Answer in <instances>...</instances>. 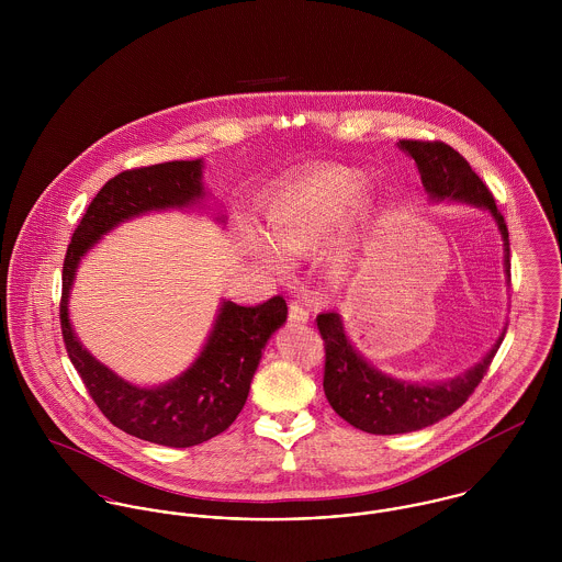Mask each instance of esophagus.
Segmentation results:
<instances>
[{
  "instance_id": "obj_1",
  "label": "esophagus",
  "mask_w": 562,
  "mask_h": 562,
  "mask_svg": "<svg viewBox=\"0 0 562 562\" xmlns=\"http://www.w3.org/2000/svg\"><path fill=\"white\" fill-rule=\"evenodd\" d=\"M290 322L305 324V322H310V312L301 303H290Z\"/></svg>"
}]
</instances>
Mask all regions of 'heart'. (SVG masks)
<instances>
[{
	"label": "heart",
	"mask_w": 562,
	"mask_h": 562,
	"mask_svg": "<svg viewBox=\"0 0 562 562\" xmlns=\"http://www.w3.org/2000/svg\"><path fill=\"white\" fill-rule=\"evenodd\" d=\"M366 177L348 168H321L301 175L283 183L266 201V236L281 255L307 257L326 244L344 216H348V212L366 196ZM366 218L368 210L359 207L341 227L330 255V268L335 274H344L350 257L348 252ZM269 245L255 234H248L244 240L248 255L255 261L272 272H281L283 259L273 252V245Z\"/></svg>",
	"instance_id": "heart-1"
}]
</instances>
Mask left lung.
Returning <instances> with one entry per match:
<instances>
[{"label":"left lung","instance_id":"obj_1","mask_svg":"<svg viewBox=\"0 0 562 562\" xmlns=\"http://www.w3.org/2000/svg\"><path fill=\"white\" fill-rule=\"evenodd\" d=\"M398 147L417 164L422 186L430 201L465 203L493 216L504 241V274L510 283V248L504 216L497 212L493 194L468 160L446 143L401 140ZM316 322L326 350L322 383L326 401L348 424L372 435L422 430L454 413L479 387L506 330H502L491 350L468 372L439 383H413L390 376L372 366L352 346L337 312L321 314Z\"/></svg>","mask_w":562,"mask_h":562}]
</instances>
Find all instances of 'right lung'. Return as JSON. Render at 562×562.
Returning a JSON list of instances; mask_svg holds the SVG:
<instances>
[{
    "label": "right lung",
    "mask_w": 562,
    "mask_h": 562,
    "mask_svg": "<svg viewBox=\"0 0 562 562\" xmlns=\"http://www.w3.org/2000/svg\"><path fill=\"white\" fill-rule=\"evenodd\" d=\"M203 199V160L125 170L110 179L88 205L63 266V337L88 394L116 428L168 448L199 446L234 424L248 398L261 350L288 318L285 301L274 296L255 307L223 301L199 357L179 376L140 387L121 379L81 346L69 321V299L81 259L114 227L149 212L188 210ZM216 221L225 223V216Z\"/></svg>",
    "instance_id": "right-lung-1"
}]
</instances>
